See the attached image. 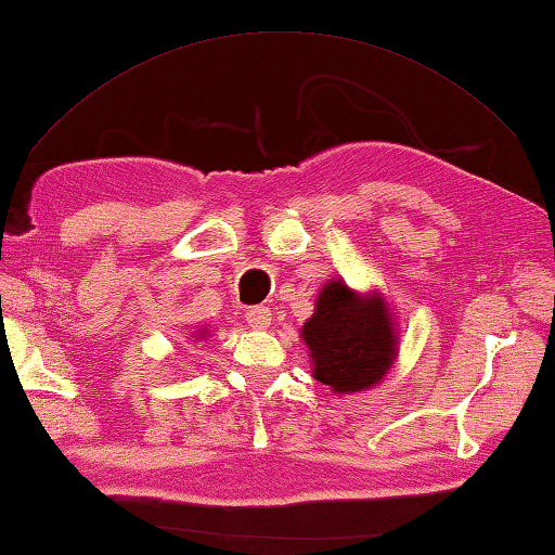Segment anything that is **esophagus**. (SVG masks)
<instances>
[{
    "instance_id": "34e87169",
    "label": "esophagus",
    "mask_w": 555,
    "mask_h": 555,
    "mask_svg": "<svg viewBox=\"0 0 555 555\" xmlns=\"http://www.w3.org/2000/svg\"><path fill=\"white\" fill-rule=\"evenodd\" d=\"M247 324L255 330H267L271 324V310L262 308V306H255L247 310Z\"/></svg>"
}]
</instances>
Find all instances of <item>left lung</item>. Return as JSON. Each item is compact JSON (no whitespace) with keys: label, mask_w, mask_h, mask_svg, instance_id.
Here are the masks:
<instances>
[{"label":"left lung","mask_w":555,"mask_h":555,"mask_svg":"<svg viewBox=\"0 0 555 555\" xmlns=\"http://www.w3.org/2000/svg\"><path fill=\"white\" fill-rule=\"evenodd\" d=\"M312 377L334 395L373 389L399 356L397 314L379 291H353L344 279H330L318 293L314 312L300 327Z\"/></svg>","instance_id":"left-lung-1"}]
</instances>
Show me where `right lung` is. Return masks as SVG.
<instances>
[{
  "label": "right lung",
  "instance_id": "right-lung-1",
  "mask_svg": "<svg viewBox=\"0 0 555 555\" xmlns=\"http://www.w3.org/2000/svg\"><path fill=\"white\" fill-rule=\"evenodd\" d=\"M209 330H206V327H202V330H197V332H194L192 334V341H206V339H209Z\"/></svg>",
  "mask_w": 555,
  "mask_h": 555
}]
</instances>
